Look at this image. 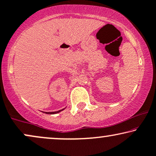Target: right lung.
Masks as SVG:
<instances>
[{"instance_id":"obj_1","label":"right lung","mask_w":156,"mask_h":156,"mask_svg":"<svg viewBox=\"0 0 156 156\" xmlns=\"http://www.w3.org/2000/svg\"><path fill=\"white\" fill-rule=\"evenodd\" d=\"M66 108H64V109H62L59 110V111H56V112H43V113H44V114H58V113H59V112H62V110H64L65 109H66Z\"/></svg>"}]
</instances>
